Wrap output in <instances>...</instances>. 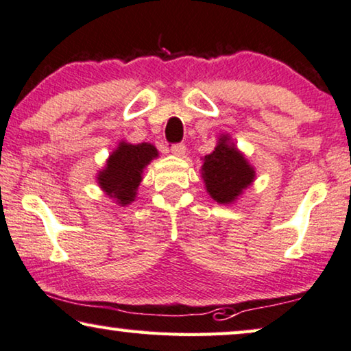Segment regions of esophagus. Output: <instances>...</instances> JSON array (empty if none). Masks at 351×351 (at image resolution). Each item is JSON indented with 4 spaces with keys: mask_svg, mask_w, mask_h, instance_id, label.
Here are the masks:
<instances>
[{
    "mask_svg": "<svg viewBox=\"0 0 351 351\" xmlns=\"http://www.w3.org/2000/svg\"><path fill=\"white\" fill-rule=\"evenodd\" d=\"M171 152L177 156H184L185 152H186V147H185V144H172Z\"/></svg>",
    "mask_w": 351,
    "mask_h": 351,
    "instance_id": "34e87169",
    "label": "esophagus"
}]
</instances>
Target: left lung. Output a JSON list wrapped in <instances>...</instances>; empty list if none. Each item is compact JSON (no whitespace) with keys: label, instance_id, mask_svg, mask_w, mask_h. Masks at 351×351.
<instances>
[{"label":"left lung","instance_id":"obj_1","mask_svg":"<svg viewBox=\"0 0 351 351\" xmlns=\"http://www.w3.org/2000/svg\"><path fill=\"white\" fill-rule=\"evenodd\" d=\"M202 177L209 195L220 204H230L253 182L255 171L243 155L221 138L215 150L204 156Z\"/></svg>","mask_w":351,"mask_h":351}]
</instances>
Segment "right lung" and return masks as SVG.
<instances>
[{
  "label": "right lung",
  "mask_w": 351,
  "mask_h": 351,
  "mask_svg": "<svg viewBox=\"0 0 351 351\" xmlns=\"http://www.w3.org/2000/svg\"><path fill=\"white\" fill-rule=\"evenodd\" d=\"M158 156L152 144H126L121 142L110 158L106 169L99 172L98 182L109 196L115 197L119 204L126 206L134 201L136 190L142 180V169Z\"/></svg>",
  "instance_id": "right-lung-1"
}]
</instances>
